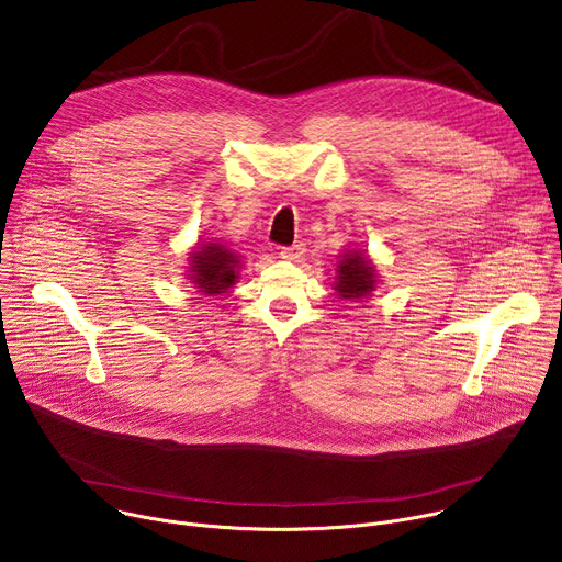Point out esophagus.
<instances>
[{
	"label": "esophagus",
	"instance_id": "esophagus-1",
	"mask_svg": "<svg viewBox=\"0 0 562 562\" xmlns=\"http://www.w3.org/2000/svg\"><path fill=\"white\" fill-rule=\"evenodd\" d=\"M300 256H302V247H300V245L284 247V249L280 251V258H282V260H295V258H300Z\"/></svg>",
	"mask_w": 562,
	"mask_h": 562
}]
</instances>
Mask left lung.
Returning a JSON list of instances; mask_svg holds the SVG:
<instances>
[{"label": "left lung", "mask_w": 562, "mask_h": 562, "mask_svg": "<svg viewBox=\"0 0 562 562\" xmlns=\"http://www.w3.org/2000/svg\"><path fill=\"white\" fill-rule=\"evenodd\" d=\"M338 293L342 297H362L373 291V267L362 254H351L340 262L338 269Z\"/></svg>", "instance_id": "8db88e82"}]
</instances>
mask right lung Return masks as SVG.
Listing matches in <instances>:
<instances>
[{
	"label": "right lung",
	"mask_w": 562,
	"mask_h": 562,
	"mask_svg": "<svg viewBox=\"0 0 562 562\" xmlns=\"http://www.w3.org/2000/svg\"><path fill=\"white\" fill-rule=\"evenodd\" d=\"M193 280L206 293H224L235 282L237 256L220 245H204L191 260Z\"/></svg>",
	"instance_id": "obj_1"
}]
</instances>
